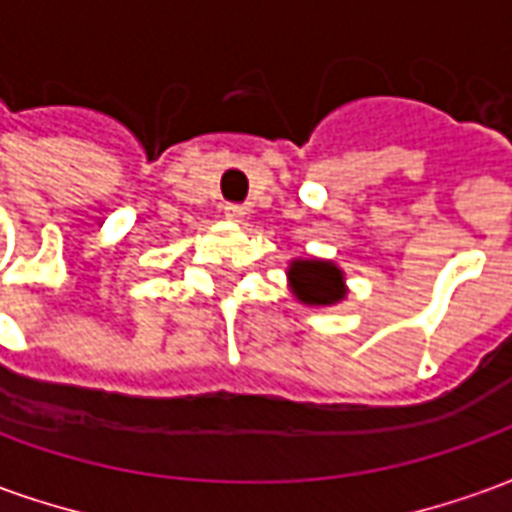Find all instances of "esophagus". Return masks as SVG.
Segmentation results:
<instances>
[{
    "label": "esophagus",
    "mask_w": 512,
    "mask_h": 512,
    "mask_svg": "<svg viewBox=\"0 0 512 512\" xmlns=\"http://www.w3.org/2000/svg\"><path fill=\"white\" fill-rule=\"evenodd\" d=\"M244 205H224V219H230V222H244Z\"/></svg>",
    "instance_id": "obj_1"
}]
</instances>
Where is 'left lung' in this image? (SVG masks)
<instances>
[{"label":"left lung","mask_w":512,"mask_h":512,"mask_svg":"<svg viewBox=\"0 0 512 512\" xmlns=\"http://www.w3.org/2000/svg\"><path fill=\"white\" fill-rule=\"evenodd\" d=\"M290 293L307 307H334L348 296L345 271L321 257H293L288 263Z\"/></svg>","instance_id":"left-lung-1"}]
</instances>
